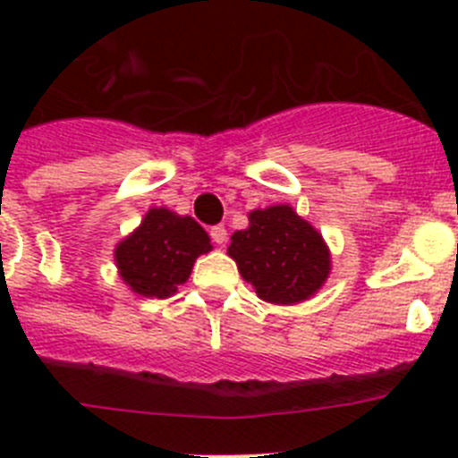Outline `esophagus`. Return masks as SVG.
<instances>
[{
	"label": "esophagus",
	"mask_w": 458,
	"mask_h": 458,
	"mask_svg": "<svg viewBox=\"0 0 458 458\" xmlns=\"http://www.w3.org/2000/svg\"><path fill=\"white\" fill-rule=\"evenodd\" d=\"M210 241L216 242V245H225L226 242V229L222 225L210 226Z\"/></svg>",
	"instance_id": "34e87169"
}]
</instances>
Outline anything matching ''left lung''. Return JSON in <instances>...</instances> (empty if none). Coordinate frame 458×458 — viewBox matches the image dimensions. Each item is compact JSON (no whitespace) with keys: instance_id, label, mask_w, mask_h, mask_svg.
<instances>
[{"instance_id":"left-lung-1","label":"left lung","mask_w":458,"mask_h":458,"mask_svg":"<svg viewBox=\"0 0 458 458\" xmlns=\"http://www.w3.org/2000/svg\"><path fill=\"white\" fill-rule=\"evenodd\" d=\"M226 252L259 298L275 305L307 301L330 273L326 242L291 206L252 210L250 226L233 233Z\"/></svg>"}]
</instances>
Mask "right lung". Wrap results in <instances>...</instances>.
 Segmentation results:
<instances>
[{"mask_svg":"<svg viewBox=\"0 0 458 458\" xmlns=\"http://www.w3.org/2000/svg\"><path fill=\"white\" fill-rule=\"evenodd\" d=\"M210 252V238L192 217L151 208L114 259L123 282L144 298H167L190 277L194 259Z\"/></svg>","mask_w":458,"mask_h":458,"instance_id":"1","label":"right lung"}]
</instances>
